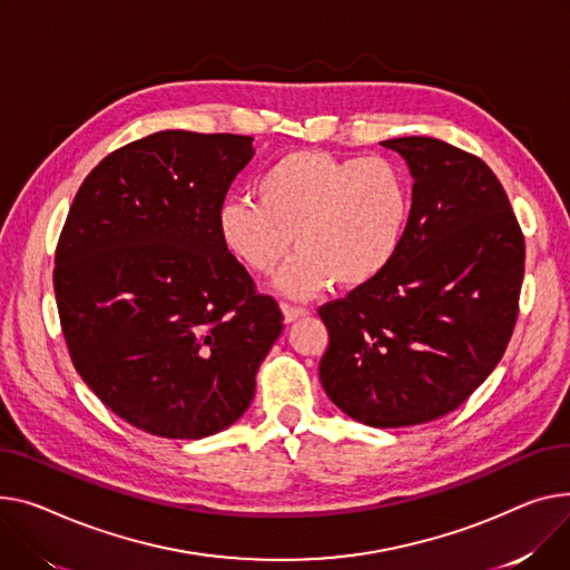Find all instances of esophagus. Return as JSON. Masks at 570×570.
Segmentation results:
<instances>
[{
    "instance_id": "esophagus-1",
    "label": "esophagus",
    "mask_w": 570,
    "mask_h": 570,
    "mask_svg": "<svg viewBox=\"0 0 570 570\" xmlns=\"http://www.w3.org/2000/svg\"><path fill=\"white\" fill-rule=\"evenodd\" d=\"M282 312H284V321H286V323H295L297 318L307 316V309H302V307H293V305H286V302H282Z\"/></svg>"
}]
</instances>
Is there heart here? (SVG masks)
<instances>
[{"label": "heart", "instance_id": "obj_1", "mask_svg": "<svg viewBox=\"0 0 570 570\" xmlns=\"http://www.w3.org/2000/svg\"><path fill=\"white\" fill-rule=\"evenodd\" d=\"M256 202L219 208L217 232L247 271L279 275L277 288L307 299L332 282L362 288L394 263L410 224L412 193L403 169L381 156L338 158L291 150L256 180Z\"/></svg>", "mask_w": 570, "mask_h": 570}]
</instances>
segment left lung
<instances>
[{
	"label": "left lung",
	"instance_id": "obj_1",
	"mask_svg": "<svg viewBox=\"0 0 570 570\" xmlns=\"http://www.w3.org/2000/svg\"><path fill=\"white\" fill-rule=\"evenodd\" d=\"M381 144L414 178L407 234L381 277L318 309L330 334L318 373L355 422L401 429L456 410L502 360L524 238L481 158L433 137Z\"/></svg>",
	"mask_w": 570,
	"mask_h": 570
}]
</instances>
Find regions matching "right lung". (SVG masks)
I'll use <instances>...</instances> for the list:
<instances>
[{
	"instance_id": "right-lung-1",
	"label": "right lung",
	"mask_w": 570,
	"mask_h": 570,
	"mask_svg": "<svg viewBox=\"0 0 570 570\" xmlns=\"http://www.w3.org/2000/svg\"><path fill=\"white\" fill-rule=\"evenodd\" d=\"M252 137L163 130L85 178L55 254L70 360L89 390L150 435L199 440L238 422L284 330L222 245L217 215Z\"/></svg>"
}]
</instances>
